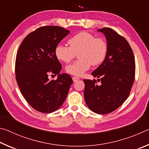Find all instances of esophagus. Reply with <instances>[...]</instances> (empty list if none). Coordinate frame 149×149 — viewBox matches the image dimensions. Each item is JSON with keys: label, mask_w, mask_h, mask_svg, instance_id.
<instances>
[{"label": "esophagus", "mask_w": 149, "mask_h": 149, "mask_svg": "<svg viewBox=\"0 0 149 149\" xmlns=\"http://www.w3.org/2000/svg\"><path fill=\"white\" fill-rule=\"evenodd\" d=\"M72 79H73V81H74V82H76L77 81H78V80L79 79V77H76V76H74V77H72Z\"/></svg>", "instance_id": "34e87169"}]
</instances>
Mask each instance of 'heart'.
Instances as JSON below:
<instances>
[{"label":"heart","instance_id":"obj_1","mask_svg":"<svg viewBox=\"0 0 149 149\" xmlns=\"http://www.w3.org/2000/svg\"><path fill=\"white\" fill-rule=\"evenodd\" d=\"M70 46L58 45L55 49V56L58 60L68 63L78 53L79 60L65 68L70 74L82 75L91 65H98L105 60L108 53V44L102 37H96L87 31H81L68 40Z\"/></svg>","mask_w":149,"mask_h":149}]
</instances>
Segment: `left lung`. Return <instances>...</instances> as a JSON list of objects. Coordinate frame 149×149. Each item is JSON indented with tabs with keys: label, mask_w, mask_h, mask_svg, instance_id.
<instances>
[{
	"label": "left lung",
	"mask_w": 149,
	"mask_h": 149,
	"mask_svg": "<svg viewBox=\"0 0 149 149\" xmlns=\"http://www.w3.org/2000/svg\"><path fill=\"white\" fill-rule=\"evenodd\" d=\"M105 35L108 53L105 60L92 75L100 79H84V97L90 110L106 114L116 110L127 99L135 74L133 50L124 37L114 30L104 27L98 29Z\"/></svg>",
	"instance_id": "1"
}]
</instances>
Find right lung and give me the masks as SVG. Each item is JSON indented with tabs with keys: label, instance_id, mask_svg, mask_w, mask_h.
I'll return each mask as SVG.
<instances>
[{
	"label": "right lung",
	"instance_id": "add662e5",
	"mask_svg": "<svg viewBox=\"0 0 149 149\" xmlns=\"http://www.w3.org/2000/svg\"><path fill=\"white\" fill-rule=\"evenodd\" d=\"M70 33L59 26H44L30 33L20 45L16 55L17 84L25 99L35 110L51 113L61 107L73 83L70 75L60 74L62 65L55 49ZM49 72L58 75L50 81Z\"/></svg>",
	"mask_w": 149,
	"mask_h": 149
}]
</instances>
